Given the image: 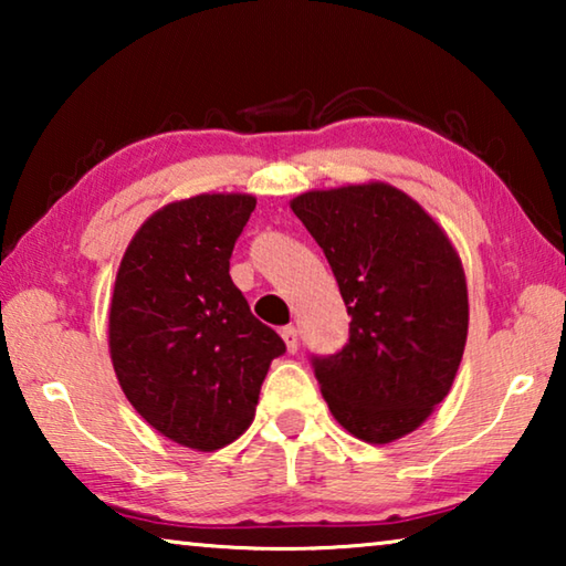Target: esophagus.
Listing matches in <instances>:
<instances>
[{"label": "esophagus", "instance_id": "1", "mask_svg": "<svg viewBox=\"0 0 566 566\" xmlns=\"http://www.w3.org/2000/svg\"><path fill=\"white\" fill-rule=\"evenodd\" d=\"M282 339H284V344H286V349H290L292 354L296 352V347H300V334H296V327H284L282 329Z\"/></svg>", "mask_w": 566, "mask_h": 566}]
</instances>
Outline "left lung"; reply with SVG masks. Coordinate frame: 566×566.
Listing matches in <instances>:
<instances>
[{
    "mask_svg": "<svg viewBox=\"0 0 566 566\" xmlns=\"http://www.w3.org/2000/svg\"><path fill=\"white\" fill-rule=\"evenodd\" d=\"M292 212L322 247L352 317L337 354H312L329 411L371 444L415 432L449 395L464 354L467 282L452 242L381 181L306 191Z\"/></svg>",
    "mask_w": 566,
    "mask_h": 566,
    "instance_id": "8db88e82",
    "label": "left lung"
}]
</instances>
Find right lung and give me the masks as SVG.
I'll return each mask as SVG.
<instances>
[{
    "mask_svg": "<svg viewBox=\"0 0 566 566\" xmlns=\"http://www.w3.org/2000/svg\"><path fill=\"white\" fill-rule=\"evenodd\" d=\"M256 207L249 195H199L151 214L124 252L109 310L122 391L151 427L199 452L252 424L280 334L249 312L229 256Z\"/></svg>",
    "mask_w": 566,
    "mask_h": 566,
    "instance_id": "1",
    "label": "right lung"
}]
</instances>
